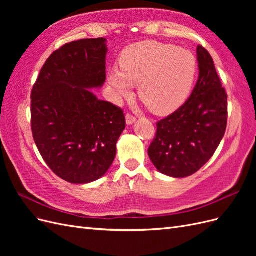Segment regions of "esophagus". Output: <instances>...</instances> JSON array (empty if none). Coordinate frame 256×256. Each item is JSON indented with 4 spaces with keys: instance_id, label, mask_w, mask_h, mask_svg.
Instances as JSON below:
<instances>
[{
    "instance_id": "1",
    "label": "esophagus",
    "mask_w": 256,
    "mask_h": 256,
    "mask_svg": "<svg viewBox=\"0 0 256 256\" xmlns=\"http://www.w3.org/2000/svg\"><path fill=\"white\" fill-rule=\"evenodd\" d=\"M136 122V118L134 116H132L131 114H127L126 115V124L128 126H130V125H132V124H134Z\"/></svg>"
}]
</instances>
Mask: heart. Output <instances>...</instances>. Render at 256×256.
Instances as JSON below:
<instances>
[{
    "mask_svg": "<svg viewBox=\"0 0 256 256\" xmlns=\"http://www.w3.org/2000/svg\"><path fill=\"white\" fill-rule=\"evenodd\" d=\"M198 60L187 49L154 40L134 44L124 50L120 69L111 68L108 83L115 102L138 94L156 114H168L188 98L196 81Z\"/></svg>",
    "mask_w": 256,
    "mask_h": 256,
    "instance_id": "obj_1",
    "label": "heart"
}]
</instances>
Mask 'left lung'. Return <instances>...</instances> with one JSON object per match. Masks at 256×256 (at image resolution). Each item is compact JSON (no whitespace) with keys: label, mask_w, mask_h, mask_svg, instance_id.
Segmentation results:
<instances>
[{"label":"left lung","mask_w":256,"mask_h":256,"mask_svg":"<svg viewBox=\"0 0 256 256\" xmlns=\"http://www.w3.org/2000/svg\"><path fill=\"white\" fill-rule=\"evenodd\" d=\"M198 79L180 109L157 122L148 156L158 171L182 178L198 172L212 157L226 134L228 95L212 58L198 46Z\"/></svg>","instance_id":"left-lung-1"}]
</instances>
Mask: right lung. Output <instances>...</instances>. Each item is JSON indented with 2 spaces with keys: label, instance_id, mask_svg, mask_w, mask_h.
Instances as JSON below:
<instances>
[{
  "label": "right lung",
  "instance_id": "right-lung-1",
  "mask_svg": "<svg viewBox=\"0 0 256 256\" xmlns=\"http://www.w3.org/2000/svg\"><path fill=\"white\" fill-rule=\"evenodd\" d=\"M106 38L66 44L46 60L32 90V132L46 164L62 180L88 184L112 166L126 127L118 106L92 90L106 82Z\"/></svg>",
  "mask_w": 256,
  "mask_h": 256
}]
</instances>
